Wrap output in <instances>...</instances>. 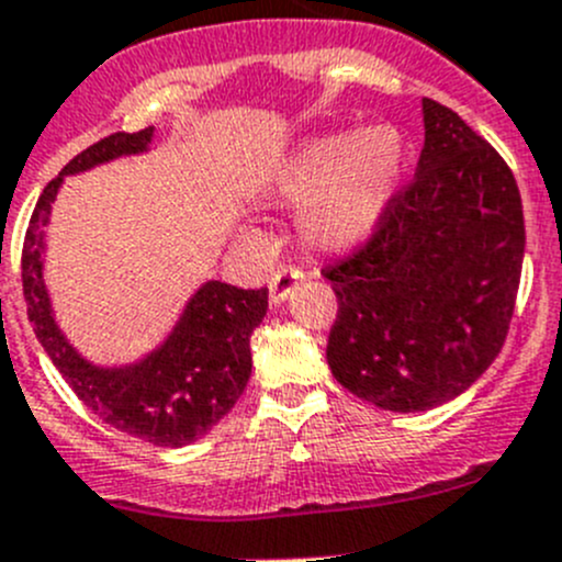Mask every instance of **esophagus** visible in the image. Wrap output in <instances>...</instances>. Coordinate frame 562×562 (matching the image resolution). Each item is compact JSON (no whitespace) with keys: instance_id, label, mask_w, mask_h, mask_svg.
<instances>
[{"instance_id":"esophagus-1","label":"esophagus","mask_w":562,"mask_h":562,"mask_svg":"<svg viewBox=\"0 0 562 562\" xmlns=\"http://www.w3.org/2000/svg\"><path fill=\"white\" fill-rule=\"evenodd\" d=\"M302 277H304V271L296 269V266H280V269L271 274V282H269L271 302H274V304L285 302V299L293 293V288H296V282L302 280Z\"/></svg>"}]
</instances>
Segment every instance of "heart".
Here are the masks:
<instances>
[{
  "instance_id": "heart-1",
  "label": "heart",
  "mask_w": 562,
  "mask_h": 562,
  "mask_svg": "<svg viewBox=\"0 0 562 562\" xmlns=\"http://www.w3.org/2000/svg\"><path fill=\"white\" fill-rule=\"evenodd\" d=\"M406 148L395 128L370 125L321 134L299 145L271 178V203L303 209L313 247L348 249L362 241L395 198Z\"/></svg>"
}]
</instances>
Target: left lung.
Returning <instances> with one entry per match:
<instances>
[{
	"instance_id": "left-lung-1",
	"label": "left lung",
	"mask_w": 562,
	"mask_h": 562,
	"mask_svg": "<svg viewBox=\"0 0 562 562\" xmlns=\"http://www.w3.org/2000/svg\"><path fill=\"white\" fill-rule=\"evenodd\" d=\"M414 178L353 252L326 266L335 379L390 412H426L497 359L525 260V214L503 156L453 109L423 98Z\"/></svg>"
}]
</instances>
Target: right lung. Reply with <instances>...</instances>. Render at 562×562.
<instances>
[{
  "instance_id": "right-lung-1",
  "label": "right lung",
  "mask_w": 562,
  "mask_h": 562,
  "mask_svg": "<svg viewBox=\"0 0 562 562\" xmlns=\"http://www.w3.org/2000/svg\"><path fill=\"white\" fill-rule=\"evenodd\" d=\"M150 136L154 125L134 134L117 131L103 136L46 183L26 227L21 282L37 340L76 397L128 437L181 448L211 431L241 397L252 373L249 337L269 310V288L244 291L227 282H205L159 351L131 368H95L57 329L43 285V225L63 178L117 156L143 154Z\"/></svg>"
}]
</instances>
